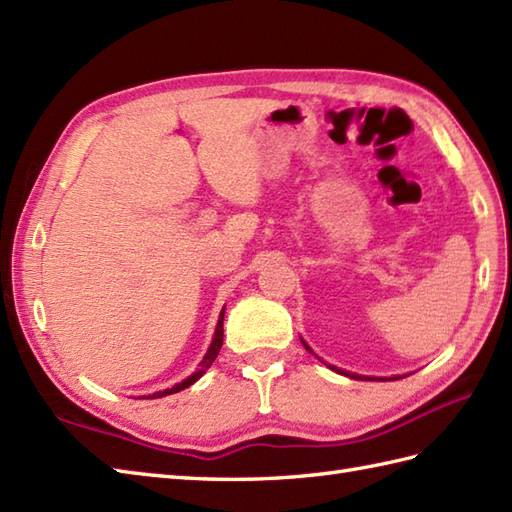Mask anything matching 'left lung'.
Segmentation results:
<instances>
[{"instance_id": "obj_1", "label": "left lung", "mask_w": 512, "mask_h": 512, "mask_svg": "<svg viewBox=\"0 0 512 512\" xmlns=\"http://www.w3.org/2000/svg\"><path fill=\"white\" fill-rule=\"evenodd\" d=\"M304 347H306V350H308V352H310V347H308V345H306V343H304ZM332 369H334V367H332ZM334 371H339V369H334ZM352 378H360V376H352Z\"/></svg>"}]
</instances>
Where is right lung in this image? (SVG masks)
I'll return each mask as SVG.
<instances>
[{"instance_id": "right-lung-1", "label": "right lung", "mask_w": 512, "mask_h": 512, "mask_svg": "<svg viewBox=\"0 0 512 512\" xmlns=\"http://www.w3.org/2000/svg\"><path fill=\"white\" fill-rule=\"evenodd\" d=\"M221 345H223V310H221V317H219L217 330H215V339H213V343H210V347H208V352H206L204 360H202V363H199V367H197V371L193 373V376H189V378H186L184 382H180V384H176V386H171V389H165V391H158V393H154L152 397H165V395H171V393H178V391L186 389V386H191L193 382H197L199 378L204 376L206 369L215 363V358H217V354H219V350H221Z\"/></svg>"}]
</instances>
